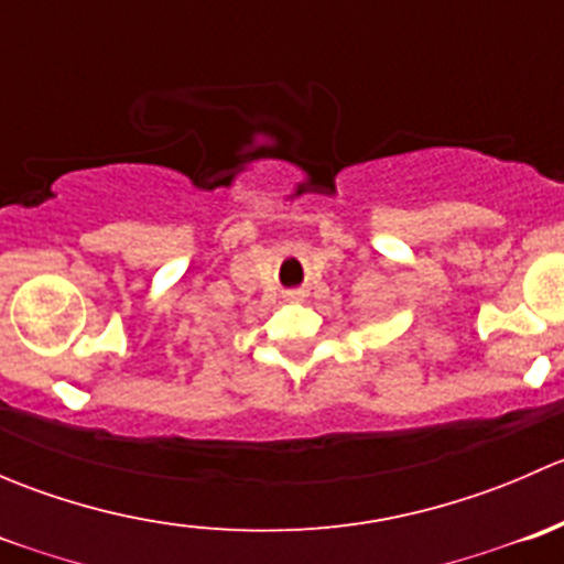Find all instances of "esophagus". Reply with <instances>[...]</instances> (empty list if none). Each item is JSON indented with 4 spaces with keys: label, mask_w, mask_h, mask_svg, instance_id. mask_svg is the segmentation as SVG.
<instances>
[{
    "label": "esophagus",
    "mask_w": 564,
    "mask_h": 564,
    "mask_svg": "<svg viewBox=\"0 0 564 564\" xmlns=\"http://www.w3.org/2000/svg\"><path fill=\"white\" fill-rule=\"evenodd\" d=\"M286 297L292 300V303H300V300L305 297V292H303V289H289V292H286Z\"/></svg>",
    "instance_id": "34e87169"
}]
</instances>
